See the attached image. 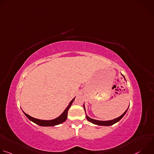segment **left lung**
Masks as SVG:
<instances>
[{
  "label": "left lung",
  "mask_w": 154,
  "mask_h": 154,
  "mask_svg": "<svg viewBox=\"0 0 154 154\" xmlns=\"http://www.w3.org/2000/svg\"><path fill=\"white\" fill-rule=\"evenodd\" d=\"M122 75L124 77V78L125 79V77H124V76L122 74ZM129 107V106H128ZM83 108H84V109H85V114H86V119L88 121H90V122H91V123H93V124H96V125H103V126H109V125H113V124H115V123H116V122H118V121H119L122 118H123V116L125 115V114L126 113V112H127V110H128V108L126 109L125 110V112L121 115V116H120L119 117H118V118H115V119H113V120H110V121H98V120H96V119H92V118H90L87 115H86V109H85V105L83 104Z\"/></svg>",
  "instance_id": "1"
}]
</instances>
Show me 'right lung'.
<instances>
[{
  "label": "right lung",
  "instance_id": "obj_1",
  "mask_svg": "<svg viewBox=\"0 0 154 154\" xmlns=\"http://www.w3.org/2000/svg\"><path fill=\"white\" fill-rule=\"evenodd\" d=\"M74 99H75V97L70 102L68 106L66 107V108L64 109V111L62 113V114L60 116H58V118H57L54 119H52V120H41V119H36V118H34L29 116V115L26 114L23 111V112L24 113V115L29 118V120H30L33 122L39 125L40 126H44V127L55 126V125H58V124H60L64 122L66 120L67 117H68V110H69V108L71 107L72 102L74 101Z\"/></svg>",
  "mask_w": 154,
  "mask_h": 154
}]
</instances>
